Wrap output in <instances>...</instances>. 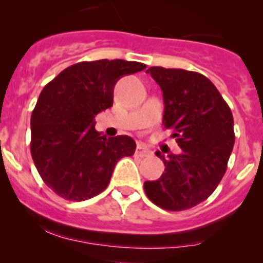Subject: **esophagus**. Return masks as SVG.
<instances>
[{
    "mask_svg": "<svg viewBox=\"0 0 263 263\" xmlns=\"http://www.w3.org/2000/svg\"><path fill=\"white\" fill-rule=\"evenodd\" d=\"M135 155L137 157H141V158H143V157L151 156V151L148 148H146V147L142 146V144H138V146L136 147Z\"/></svg>",
    "mask_w": 263,
    "mask_h": 263,
    "instance_id": "obj_1",
    "label": "esophagus"
}]
</instances>
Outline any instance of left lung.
Returning <instances> with one entry per match:
<instances>
[{
    "label": "left lung",
    "mask_w": 263,
    "mask_h": 263,
    "mask_svg": "<svg viewBox=\"0 0 263 263\" xmlns=\"http://www.w3.org/2000/svg\"><path fill=\"white\" fill-rule=\"evenodd\" d=\"M147 73L161 86L163 125L173 129L182 153L164 158L157 151L165 170L159 179L144 182V193L162 209H190L206 200L224 177L235 143L234 117L203 74L162 66H151Z\"/></svg>",
    "instance_id": "left-lung-1"
}]
</instances>
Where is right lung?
Masks as SVG:
<instances>
[{
	"label": "right lung",
	"instance_id": "right-lung-1",
	"mask_svg": "<svg viewBox=\"0 0 263 263\" xmlns=\"http://www.w3.org/2000/svg\"><path fill=\"white\" fill-rule=\"evenodd\" d=\"M143 69L122 59L80 62L42 90L31 117V153L39 176L59 197H96L107 188L116 163L134 156L129 136L106 138L93 119L112 106L117 80Z\"/></svg>",
	"mask_w": 263,
	"mask_h": 263
}]
</instances>
